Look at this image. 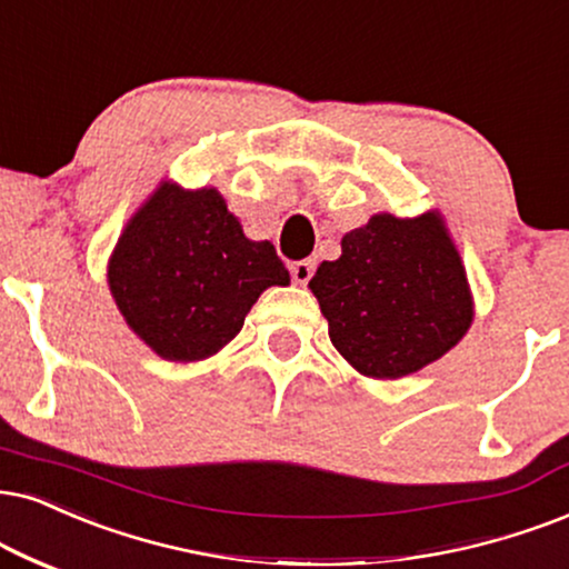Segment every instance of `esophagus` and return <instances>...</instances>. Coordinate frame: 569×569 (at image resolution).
Listing matches in <instances>:
<instances>
[{
	"mask_svg": "<svg viewBox=\"0 0 569 569\" xmlns=\"http://www.w3.org/2000/svg\"><path fill=\"white\" fill-rule=\"evenodd\" d=\"M312 272H315V260H299V262L291 264V278L301 286H305L307 280L312 278Z\"/></svg>",
	"mask_w": 569,
	"mask_h": 569,
	"instance_id": "1",
	"label": "esophagus"
}]
</instances>
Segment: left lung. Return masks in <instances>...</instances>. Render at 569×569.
<instances>
[{
  "label": "left lung",
  "instance_id": "obj_1",
  "mask_svg": "<svg viewBox=\"0 0 569 569\" xmlns=\"http://www.w3.org/2000/svg\"><path fill=\"white\" fill-rule=\"evenodd\" d=\"M309 289L338 355L368 378L422 370L472 322L462 257L438 212L372 214L343 236L341 257L322 262Z\"/></svg>",
  "mask_w": 569,
  "mask_h": 569
}]
</instances>
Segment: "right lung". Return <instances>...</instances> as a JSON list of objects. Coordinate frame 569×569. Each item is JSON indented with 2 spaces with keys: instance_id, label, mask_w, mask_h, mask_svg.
Listing matches in <instances>:
<instances>
[{
  "instance_id": "obj_1",
  "label": "right lung",
  "mask_w": 569,
  "mask_h": 569,
  "mask_svg": "<svg viewBox=\"0 0 569 569\" xmlns=\"http://www.w3.org/2000/svg\"><path fill=\"white\" fill-rule=\"evenodd\" d=\"M107 280L120 315L170 362L207 359L236 338L289 270L270 241H249L218 189L160 183L118 239Z\"/></svg>"
}]
</instances>
